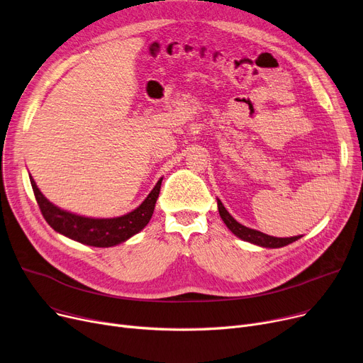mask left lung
Here are the masks:
<instances>
[{
	"mask_svg": "<svg viewBox=\"0 0 363 363\" xmlns=\"http://www.w3.org/2000/svg\"><path fill=\"white\" fill-rule=\"evenodd\" d=\"M217 207H219V214L222 217V220L230 229V232L235 233L238 238L247 240V242H251V244H255V245H259V247H264V248H280V247L292 244V242H295V240H298L299 238H302L301 235L299 236H292V238H274V236H270V235H265L259 230L250 229L244 225L238 223L233 219V217L228 213V210L225 208V206L222 204V201L219 199H217Z\"/></svg>",
	"mask_w": 363,
	"mask_h": 363,
	"instance_id": "obj_1",
	"label": "left lung"
}]
</instances>
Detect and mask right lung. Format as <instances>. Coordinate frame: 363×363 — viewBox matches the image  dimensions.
I'll use <instances>...</instances> for the list:
<instances>
[{"label": "right lung", "mask_w": 363, "mask_h": 363, "mask_svg": "<svg viewBox=\"0 0 363 363\" xmlns=\"http://www.w3.org/2000/svg\"><path fill=\"white\" fill-rule=\"evenodd\" d=\"M30 184L40 213L54 230L84 245L108 248L124 242V240L146 228L155 211L162 179L157 181L147 199L135 210L121 217H112V219H91V217H83L61 210L43 197L32 177Z\"/></svg>", "instance_id": "right-lung-1"}]
</instances>
